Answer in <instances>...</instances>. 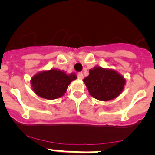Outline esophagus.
I'll use <instances>...</instances> for the list:
<instances>
[{"label":"esophagus","instance_id":"34e87169","mask_svg":"<svg viewBox=\"0 0 155 155\" xmlns=\"http://www.w3.org/2000/svg\"><path fill=\"white\" fill-rule=\"evenodd\" d=\"M78 79H81V80H82L83 78H84V75H83L82 73H81V72L78 73Z\"/></svg>","mask_w":155,"mask_h":155}]
</instances>
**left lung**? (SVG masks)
Wrapping results in <instances>:
<instances>
[{
    "label": "left lung",
    "instance_id": "left-lung-1",
    "mask_svg": "<svg viewBox=\"0 0 155 155\" xmlns=\"http://www.w3.org/2000/svg\"><path fill=\"white\" fill-rule=\"evenodd\" d=\"M90 96L101 101L115 99L122 93L126 80L112 69L96 66L90 70V74L83 80Z\"/></svg>",
    "mask_w": 155,
    "mask_h": 155
}]
</instances>
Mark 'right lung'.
Listing matches in <instances>:
<instances>
[{
	"mask_svg": "<svg viewBox=\"0 0 155 155\" xmlns=\"http://www.w3.org/2000/svg\"><path fill=\"white\" fill-rule=\"evenodd\" d=\"M77 79L74 73L66 74L64 71L50 69L38 73L31 80L32 90L38 96L46 99H55L66 93L70 83Z\"/></svg>",
	"mask_w": 155,
	"mask_h": 155,
	"instance_id": "right-lung-1",
	"label": "right lung"
}]
</instances>
